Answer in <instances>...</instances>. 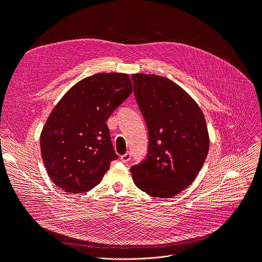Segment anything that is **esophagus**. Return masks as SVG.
<instances>
[{"label": "esophagus", "instance_id": "34e87169", "mask_svg": "<svg viewBox=\"0 0 262 262\" xmlns=\"http://www.w3.org/2000/svg\"><path fill=\"white\" fill-rule=\"evenodd\" d=\"M120 158H121V161L123 163H128L130 161V158H132V154H130V152H127V153L121 155Z\"/></svg>", "mask_w": 262, "mask_h": 262}]
</instances>
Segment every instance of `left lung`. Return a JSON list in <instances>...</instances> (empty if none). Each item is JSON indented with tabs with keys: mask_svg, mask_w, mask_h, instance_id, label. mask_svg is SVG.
Instances as JSON below:
<instances>
[{
	"mask_svg": "<svg viewBox=\"0 0 262 262\" xmlns=\"http://www.w3.org/2000/svg\"><path fill=\"white\" fill-rule=\"evenodd\" d=\"M134 94L145 120L149 150L130 171L147 195L171 198L197 177L209 151L202 112L185 91L156 75H132Z\"/></svg>",
	"mask_w": 262,
	"mask_h": 262,
	"instance_id": "8db88e82",
	"label": "left lung"
}]
</instances>
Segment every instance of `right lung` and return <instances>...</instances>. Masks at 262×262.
Masks as SVG:
<instances>
[{
  "label": "right lung",
  "mask_w": 262,
  "mask_h": 262,
  "mask_svg": "<svg viewBox=\"0 0 262 262\" xmlns=\"http://www.w3.org/2000/svg\"><path fill=\"white\" fill-rule=\"evenodd\" d=\"M132 91L127 74H96L62 97L40 135L42 162L55 185L76 194L100 183L118 159L106 122Z\"/></svg>",
  "instance_id": "1"
}]
</instances>
